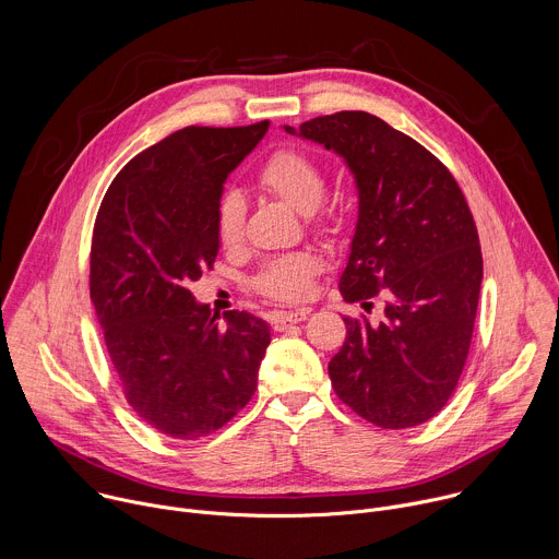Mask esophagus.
<instances>
[{"mask_svg":"<svg viewBox=\"0 0 559 559\" xmlns=\"http://www.w3.org/2000/svg\"><path fill=\"white\" fill-rule=\"evenodd\" d=\"M309 316V309H296V311H274L270 316V322H272V329L274 331H285L289 329L292 324H298L302 320H307Z\"/></svg>","mask_w":559,"mask_h":559,"instance_id":"esophagus-1","label":"esophagus"}]
</instances>
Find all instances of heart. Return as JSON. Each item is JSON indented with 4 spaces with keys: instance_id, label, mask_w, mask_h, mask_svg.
<instances>
[{
    "instance_id": "obj_1",
    "label": "heart",
    "mask_w": 559,
    "mask_h": 559,
    "mask_svg": "<svg viewBox=\"0 0 559 559\" xmlns=\"http://www.w3.org/2000/svg\"><path fill=\"white\" fill-rule=\"evenodd\" d=\"M261 191L278 198L294 211L311 217V228L320 235H337L340 219L331 211H320L326 193L322 166L305 151L294 146L276 148L257 173ZM246 202L239 193H226L217 202L215 233L224 248H237L243 241ZM320 274V259L311 250L274 254L261 263L252 276V289L276 302H300L311 294L313 278Z\"/></svg>"
}]
</instances>
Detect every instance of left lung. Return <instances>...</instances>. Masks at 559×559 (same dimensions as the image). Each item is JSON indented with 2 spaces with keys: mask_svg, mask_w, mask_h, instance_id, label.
<instances>
[{
  "mask_svg": "<svg viewBox=\"0 0 559 559\" xmlns=\"http://www.w3.org/2000/svg\"><path fill=\"white\" fill-rule=\"evenodd\" d=\"M285 131L348 164L359 217L340 294L364 309L386 300L380 322L344 318L331 386L373 426L426 424L459 384L478 309L483 254L465 195L439 157L373 114L337 111Z\"/></svg>",
  "mask_w": 559,
  "mask_h": 559,
  "instance_id": "left-lung-1",
  "label": "left lung"
}]
</instances>
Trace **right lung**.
<instances>
[{"mask_svg": "<svg viewBox=\"0 0 559 559\" xmlns=\"http://www.w3.org/2000/svg\"><path fill=\"white\" fill-rule=\"evenodd\" d=\"M267 127L170 133L114 177L96 215L90 296L107 353L127 404L173 439L209 437L257 391L267 322L233 309L222 326L191 283L219 252L224 181Z\"/></svg>", "mask_w": 559, "mask_h": 559, "instance_id": "obj_1", "label": "right lung"}]
</instances>
